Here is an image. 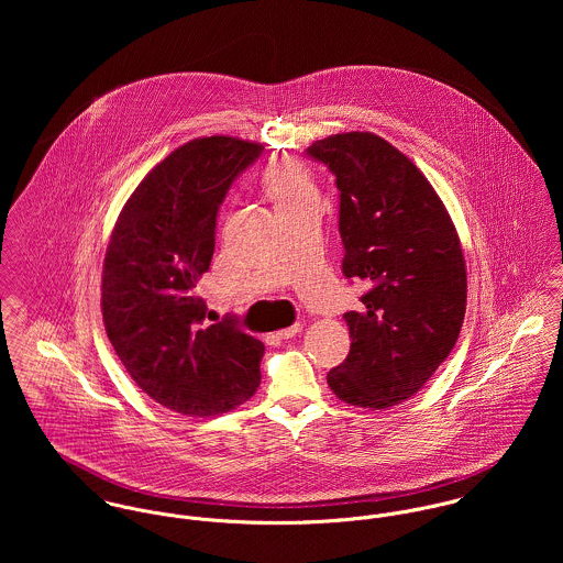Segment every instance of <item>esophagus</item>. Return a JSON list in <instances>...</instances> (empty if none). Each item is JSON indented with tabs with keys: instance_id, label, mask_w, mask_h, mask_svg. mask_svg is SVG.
Returning <instances> with one entry per match:
<instances>
[{
	"instance_id": "1",
	"label": "esophagus",
	"mask_w": 563,
	"mask_h": 563,
	"mask_svg": "<svg viewBox=\"0 0 563 563\" xmlns=\"http://www.w3.org/2000/svg\"><path fill=\"white\" fill-rule=\"evenodd\" d=\"M301 329H303V327H301V322H295L292 327H286V329H282L277 335H279V338H284V340H288V338H295V335H297Z\"/></svg>"
}]
</instances>
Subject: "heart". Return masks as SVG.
<instances>
[{
	"label": "heart",
	"instance_id": "1",
	"mask_svg": "<svg viewBox=\"0 0 563 563\" xmlns=\"http://www.w3.org/2000/svg\"><path fill=\"white\" fill-rule=\"evenodd\" d=\"M262 188L266 197L273 201L279 217L306 203L319 201L317 184L310 170L301 162L292 158L271 162L262 173Z\"/></svg>",
	"mask_w": 563,
	"mask_h": 563
}]
</instances>
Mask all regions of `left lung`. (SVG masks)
<instances>
[{
    "instance_id": "obj_1",
    "label": "left lung",
    "mask_w": 563,
    "mask_h": 563,
    "mask_svg": "<svg viewBox=\"0 0 563 563\" xmlns=\"http://www.w3.org/2000/svg\"><path fill=\"white\" fill-rule=\"evenodd\" d=\"M340 190L342 273L362 279L346 312V360L327 373L340 401L386 409L413 397L453 351L466 314V260L455 225L420 168L371 132L308 147Z\"/></svg>"
}]
</instances>
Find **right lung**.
I'll list each match as a JSON object with an SVG mask.
<instances>
[{"label": "right lung", "mask_w": 563, "mask_h": 563, "mask_svg": "<svg viewBox=\"0 0 563 563\" xmlns=\"http://www.w3.org/2000/svg\"><path fill=\"white\" fill-rule=\"evenodd\" d=\"M262 145L195 139L136 186L101 273L106 333L136 386L166 409L217 416L260 386L264 344L232 322L206 324L195 288L210 268L219 208Z\"/></svg>", "instance_id": "add662e5"}]
</instances>
